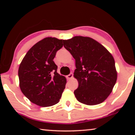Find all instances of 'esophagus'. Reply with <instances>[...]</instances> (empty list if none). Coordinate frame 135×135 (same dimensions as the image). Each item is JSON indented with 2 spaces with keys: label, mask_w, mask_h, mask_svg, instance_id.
<instances>
[{
  "label": "esophagus",
  "mask_w": 135,
  "mask_h": 135,
  "mask_svg": "<svg viewBox=\"0 0 135 135\" xmlns=\"http://www.w3.org/2000/svg\"><path fill=\"white\" fill-rule=\"evenodd\" d=\"M73 77V73H70V74L69 75H68V76H67V79L68 80H70V79H72Z\"/></svg>",
  "instance_id": "1"
}]
</instances>
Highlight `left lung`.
Instances as JSON below:
<instances>
[{
    "instance_id": "1",
    "label": "left lung",
    "mask_w": 135,
    "mask_h": 135,
    "mask_svg": "<svg viewBox=\"0 0 135 135\" xmlns=\"http://www.w3.org/2000/svg\"><path fill=\"white\" fill-rule=\"evenodd\" d=\"M64 46L76 60L74 77L79 83L76 99L88 105L103 102L110 95L117 79L113 55L97 40L74 36L63 40Z\"/></svg>"
}]
</instances>
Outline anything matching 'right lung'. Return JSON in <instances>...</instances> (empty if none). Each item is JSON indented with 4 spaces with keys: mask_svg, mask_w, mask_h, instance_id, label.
I'll return each mask as SVG.
<instances>
[{
    "mask_svg": "<svg viewBox=\"0 0 135 135\" xmlns=\"http://www.w3.org/2000/svg\"><path fill=\"white\" fill-rule=\"evenodd\" d=\"M63 40L47 37L33 46L18 69L20 88L33 104L43 107L58 103L67 83L57 73L54 59L62 47Z\"/></svg>",
    "mask_w": 135,
    "mask_h": 135,
    "instance_id": "add662e5",
    "label": "right lung"
}]
</instances>
